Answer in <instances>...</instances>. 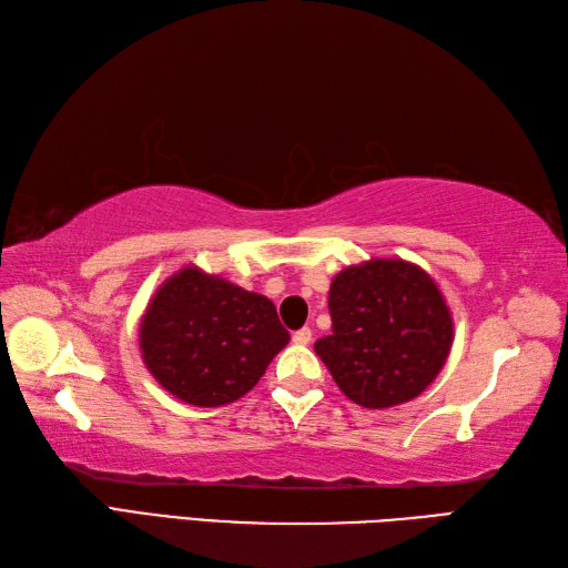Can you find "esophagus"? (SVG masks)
Returning <instances> with one entry per match:
<instances>
[{"mask_svg": "<svg viewBox=\"0 0 568 568\" xmlns=\"http://www.w3.org/2000/svg\"><path fill=\"white\" fill-rule=\"evenodd\" d=\"M293 342H295V344H300V346H305V344H310V342H312V329H310V327H303V329H297V332L293 334Z\"/></svg>", "mask_w": 568, "mask_h": 568, "instance_id": "obj_1", "label": "esophagus"}]
</instances>
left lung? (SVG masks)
<instances>
[{"label":"left lung","mask_w":568,"mask_h":568,"mask_svg":"<svg viewBox=\"0 0 568 568\" xmlns=\"http://www.w3.org/2000/svg\"><path fill=\"white\" fill-rule=\"evenodd\" d=\"M332 334L315 352L346 397L364 407L413 400L452 348V317L437 285L405 261L352 265L329 287Z\"/></svg>","instance_id":"1"}]
</instances>
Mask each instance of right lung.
I'll list each match as a JSON object with an SVG mask.
<instances>
[{"label": "right lung", "mask_w": 568, "mask_h": 568, "mask_svg": "<svg viewBox=\"0 0 568 568\" xmlns=\"http://www.w3.org/2000/svg\"><path fill=\"white\" fill-rule=\"evenodd\" d=\"M291 342L268 297L185 268L143 315L141 352L168 393L197 407L246 395Z\"/></svg>", "instance_id": "obj_1"}]
</instances>
